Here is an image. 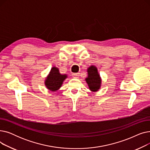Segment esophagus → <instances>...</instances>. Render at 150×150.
<instances>
[{
    "mask_svg": "<svg viewBox=\"0 0 150 150\" xmlns=\"http://www.w3.org/2000/svg\"><path fill=\"white\" fill-rule=\"evenodd\" d=\"M79 75H80V73H74V74H72V76H73V77H74V78H77V77H78V76H79Z\"/></svg>",
    "mask_w": 150,
    "mask_h": 150,
    "instance_id": "34e87169",
    "label": "esophagus"
}]
</instances>
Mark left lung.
I'll list each match as a JSON object with an SVG mask.
<instances>
[{
	"label": "left lung",
	"mask_w": 150,
	"mask_h": 150,
	"mask_svg": "<svg viewBox=\"0 0 150 150\" xmlns=\"http://www.w3.org/2000/svg\"><path fill=\"white\" fill-rule=\"evenodd\" d=\"M88 77L86 78V81L88 84L90 90L97 91L100 89L101 81L97 67L93 66H91L88 69Z\"/></svg>",
	"instance_id": "1"
}]
</instances>
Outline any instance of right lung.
<instances>
[{"label":"right lung","instance_id":"1","mask_svg":"<svg viewBox=\"0 0 150 150\" xmlns=\"http://www.w3.org/2000/svg\"><path fill=\"white\" fill-rule=\"evenodd\" d=\"M66 77V75L60 74L58 69L53 67L52 68L48 77L47 78L45 84L46 87L51 91H56L60 88L63 81Z\"/></svg>","mask_w":150,"mask_h":150}]
</instances>
